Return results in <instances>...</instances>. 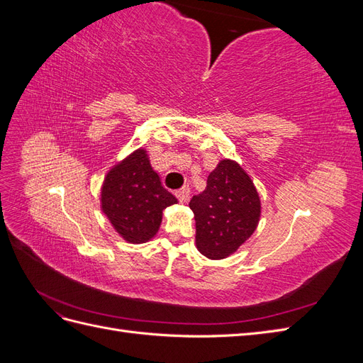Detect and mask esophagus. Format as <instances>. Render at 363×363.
Instances as JSON below:
<instances>
[{
	"label": "esophagus",
	"instance_id": "obj_1",
	"mask_svg": "<svg viewBox=\"0 0 363 363\" xmlns=\"http://www.w3.org/2000/svg\"><path fill=\"white\" fill-rule=\"evenodd\" d=\"M189 194H191V191H189L188 186H183L182 189H179L177 192H175V195H177V199H179L180 203H186V201H188Z\"/></svg>",
	"mask_w": 363,
	"mask_h": 363
}]
</instances>
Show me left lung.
Listing matches in <instances>:
<instances>
[{
  "label": "left lung",
  "instance_id": "left-lung-1",
  "mask_svg": "<svg viewBox=\"0 0 363 363\" xmlns=\"http://www.w3.org/2000/svg\"><path fill=\"white\" fill-rule=\"evenodd\" d=\"M195 242L203 256L225 259L255 233L260 219V199L248 174L224 159L208 174L206 189L194 195Z\"/></svg>",
  "mask_w": 363,
  "mask_h": 363
}]
</instances>
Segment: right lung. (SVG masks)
Here are the masks:
<instances>
[{"instance_id": "add662e5", "label": "right lung", "mask_w": 363, "mask_h": 363, "mask_svg": "<svg viewBox=\"0 0 363 363\" xmlns=\"http://www.w3.org/2000/svg\"><path fill=\"white\" fill-rule=\"evenodd\" d=\"M177 199L162 186L147 151L136 150L107 172L101 188V208L113 228L130 244L155 238L162 212Z\"/></svg>"}]
</instances>
